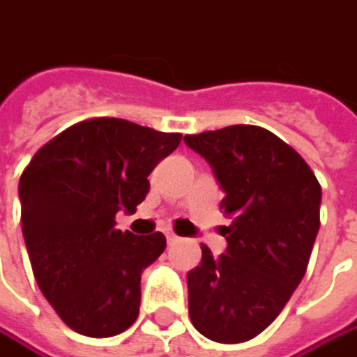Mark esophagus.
<instances>
[{
    "instance_id": "34e87169",
    "label": "esophagus",
    "mask_w": 357,
    "mask_h": 357,
    "mask_svg": "<svg viewBox=\"0 0 357 357\" xmlns=\"http://www.w3.org/2000/svg\"><path fill=\"white\" fill-rule=\"evenodd\" d=\"M165 238H167V242H169V244L178 242V236H176V234H174L172 230H165Z\"/></svg>"
}]
</instances>
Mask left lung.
Instances as JSON below:
<instances>
[{
  "mask_svg": "<svg viewBox=\"0 0 357 357\" xmlns=\"http://www.w3.org/2000/svg\"><path fill=\"white\" fill-rule=\"evenodd\" d=\"M224 192L226 252L202 246L188 273L192 324L218 344L257 337L301 283L319 232L321 185L305 159L271 131L232 125L185 135Z\"/></svg>",
  "mask_w": 357,
  "mask_h": 357,
  "instance_id": "left-lung-1",
  "label": "left lung"
}]
</instances>
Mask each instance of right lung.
Returning a JSON list of instances; mask_svg holds the SVG:
<instances>
[{"label":"right lung","mask_w":357,"mask_h":357,"mask_svg":"<svg viewBox=\"0 0 357 357\" xmlns=\"http://www.w3.org/2000/svg\"><path fill=\"white\" fill-rule=\"evenodd\" d=\"M179 141V133L100 116L54 137L24 169L22 232L33 277L74 331L111 337L135 324L141 273L165 250V236L121 232L115 216L135 214L149 174Z\"/></svg>","instance_id":"obj_1"}]
</instances>
